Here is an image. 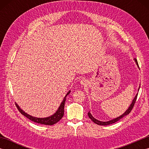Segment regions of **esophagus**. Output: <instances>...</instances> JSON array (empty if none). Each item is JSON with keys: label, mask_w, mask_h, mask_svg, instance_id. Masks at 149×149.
Returning <instances> with one entry per match:
<instances>
[{"label": "esophagus", "mask_w": 149, "mask_h": 149, "mask_svg": "<svg viewBox=\"0 0 149 149\" xmlns=\"http://www.w3.org/2000/svg\"><path fill=\"white\" fill-rule=\"evenodd\" d=\"M86 83V81H85V80H81V83L82 84H84L85 83Z\"/></svg>", "instance_id": "esophagus-1"}]
</instances>
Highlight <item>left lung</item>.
<instances>
[{
    "instance_id": "1",
    "label": "left lung",
    "mask_w": 149,
    "mask_h": 149,
    "mask_svg": "<svg viewBox=\"0 0 149 149\" xmlns=\"http://www.w3.org/2000/svg\"><path fill=\"white\" fill-rule=\"evenodd\" d=\"M134 61H135L136 63L137 66L139 67V65H138V61H137V59H134ZM138 90H140V87H139V89H138ZM137 96H138V93L136 94V95L135 97L134 98V99H133V100H132V102L131 104L130 105V106L129 107V108H128L127 110H126V111H125L124 113L122 114V115L121 116L117 117V118H115V119H113V120H109V121H107V122L99 121V120H98L95 119L92 115H91V114L90 113V111H89V112L88 113V116H89V118H90L91 120H92V121H93L95 123H96V124H97V125H107L112 124V123L116 122L117 121H118L119 120L122 118L123 117H124L125 116L127 115L128 114L130 113V112L131 111V110L132 109V108H133L134 105V104H135V102H136V100Z\"/></svg>"
}]
</instances>
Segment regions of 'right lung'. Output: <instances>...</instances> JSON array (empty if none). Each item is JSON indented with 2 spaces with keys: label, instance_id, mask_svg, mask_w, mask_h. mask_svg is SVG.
Segmentation results:
<instances>
[{
  "label": "right lung",
  "instance_id": "obj_1",
  "mask_svg": "<svg viewBox=\"0 0 149 149\" xmlns=\"http://www.w3.org/2000/svg\"><path fill=\"white\" fill-rule=\"evenodd\" d=\"M70 93V91H69L67 93V94L66 95V96L65 97L64 99H63L61 105L59 106L58 109L57 110V111L53 115L47 117V118H36V117L31 116L29 115H28L27 113H25L23 110L21 109L17 104H16V105H17V107L18 108L19 111H20L24 116H26L27 118L31 120V121L38 123H40V124L52 125L55 124V123H56L58 122H59V120L63 118V115H64V107H65L66 97Z\"/></svg>",
  "mask_w": 149,
  "mask_h": 149
}]
</instances>
